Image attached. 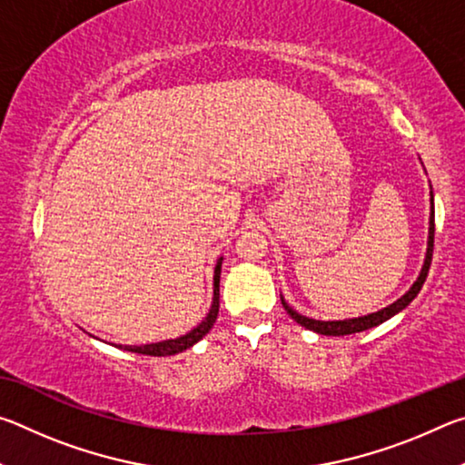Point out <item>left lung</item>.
<instances>
[{"label": "left lung", "mask_w": 465, "mask_h": 465, "mask_svg": "<svg viewBox=\"0 0 465 465\" xmlns=\"http://www.w3.org/2000/svg\"><path fill=\"white\" fill-rule=\"evenodd\" d=\"M432 243H435V196H432L430 191V215H429V240H427V254H424V262H422V269L419 272V277L412 282V287L406 291L402 297H398L396 302L390 303L388 308H383L380 312H373V313H367V316H359V318H349V320H316V318H308L303 316V313L295 312L291 305L282 299L281 295V302H282V308L287 310V313L291 318H293L299 326L312 330V332H318V334H324V336H346V334H355V332H363V330L369 328H375L383 324L385 320H390L391 316H396V313L402 312L406 305H411L412 299L419 295V291L422 289L424 281H427V274L430 269V261H432Z\"/></svg>", "instance_id": "1"}]
</instances>
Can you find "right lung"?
<instances>
[{
	"label": "right lung",
	"instance_id": "1",
	"mask_svg": "<svg viewBox=\"0 0 465 465\" xmlns=\"http://www.w3.org/2000/svg\"><path fill=\"white\" fill-rule=\"evenodd\" d=\"M222 262L223 256L219 258L213 271V302H211V308L207 312L199 324H196L191 332H186L178 338H168V341H160V342H149V344H116V349H124L129 352H139V355H149V357H168V355H176V352H183L186 349H191L193 344H196L201 338L213 328L217 313H219V277H222Z\"/></svg>",
	"mask_w": 465,
	"mask_h": 465
}]
</instances>
